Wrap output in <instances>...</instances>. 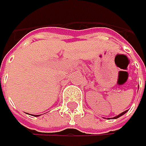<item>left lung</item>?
<instances>
[{
  "instance_id": "obj_1",
  "label": "left lung",
  "mask_w": 146,
  "mask_h": 146,
  "mask_svg": "<svg viewBox=\"0 0 146 146\" xmlns=\"http://www.w3.org/2000/svg\"><path fill=\"white\" fill-rule=\"evenodd\" d=\"M128 111H123V112H121V114H119V115H117V116H115V117H113V118H111V119H117V118H119V117H121V116H123V114H125L126 112H127Z\"/></svg>"
}]
</instances>
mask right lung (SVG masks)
Here are the masks:
<instances>
[{"instance_id":"add662e5","label":"right lung","mask_w":146,"mask_h":146,"mask_svg":"<svg viewBox=\"0 0 146 146\" xmlns=\"http://www.w3.org/2000/svg\"><path fill=\"white\" fill-rule=\"evenodd\" d=\"M37 116H39V115H37Z\"/></svg>"}]
</instances>
